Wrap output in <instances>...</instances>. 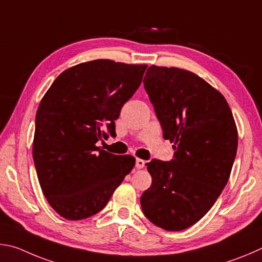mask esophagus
<instances>
[{"label":"esophagus","instance_id":"esophagus-1","mask_svg":"<svg viewBox=\"0 0 262 262\" xmlns=\"http://www.w3.org/2000/svg\"><path fill=\"white\" fill-rule=\"evenodd\" d=\"M145 161L144 160H141V159H137L136 160V167L138 168V169H141V168H144L145 167Z\"/></svg>","mask_w":262,"mask_h":262}]
</instances>
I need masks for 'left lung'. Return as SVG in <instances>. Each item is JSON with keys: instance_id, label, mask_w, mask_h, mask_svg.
<instances>
[{"instance_id": "left-lung-1", "label": "left lung", "mask_w": 262, "mask_h": 262, "mask_svg": "<svg viewBox=\"0 0 262 262\" xmlns=\"http://www.w3.org/2000/svg\"><path fill=\"white\" fill-rule=\"evenodd\" d=\"M144 87L175 153L170 161L146 163L152 184L141 209L155 226L181 231L204 217L227 185L237 127L224 96L193 72L152 66Z\"/></svg>"}]
</instances>
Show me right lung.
I'll list each match as a JSON object with an SVG mask.
<instances>
[{
  "label": "right lung",
  "mask_w": 262,
  "mask_h": 262,
  "mask_svg": "<svg viewBox=\"0 0 262 262\" xmlns=\"http://www.w3.org/2000/svg\"><path fill=\"white\" fill-rule=\"evenodd\" d=\"M146 69L110 59L80 63L63 71L41 100L33 161L46 199L62 217L77 221L99 213L135 167L131 155L95 144L116 135L115 121Z\"/></svg>",
  "instance_id": "right-lung-1"
}]
</instances>
